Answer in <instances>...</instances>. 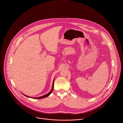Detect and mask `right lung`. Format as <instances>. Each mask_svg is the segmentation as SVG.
Segmentation results:
<instances>
[{
    "label": "right lung",
    "instance_id": "right-lung-1",
    "mask_svg": "<svg viewBox=\"0 0 123 123\" xmlns=\"http://www.w3.org/2000/svg\"><path fill=\"white\" fill-rule=\"evenodd\" d=\"M54 80H53V87H52V89L51 90V91H50L48 94H46V95H44V96H41V97H38V98H32V97L27 96H26V95H24V94H23L25 96H26V97H27L33 98H34V99H41V98H46V97H48V96L52 93V92H53V87H54Z\"/></svg>",
    "mask_w": 123,
    "mask_h": 123
}]
</instances>
